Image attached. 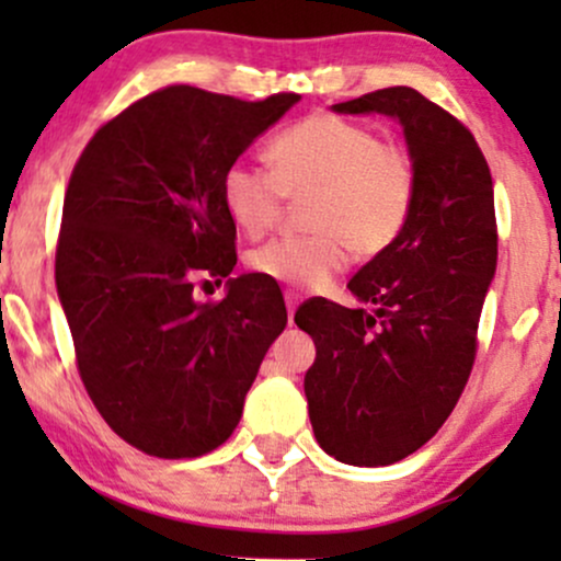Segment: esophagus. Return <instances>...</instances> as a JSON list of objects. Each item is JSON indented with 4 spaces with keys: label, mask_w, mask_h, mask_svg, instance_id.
Instances as JSON below:
<instances>
[{
    "label": "esophagus",
    "mask_w": 561,
    "mask_h": 561,
    "mask_svg": "<svg viewBox=\"0 0 561 561\" xmlns=\"http://www.w3.org/2000/svg\"><path fill=\"white\" fill-rule=\"evenodd\" d=\"M285 302H287L289 321H293V317H295V308H298V302H300V293H295V289H287V293H285Z\"/></svg>",
    "instance_id": "esophagus-1"
}]
</instances>
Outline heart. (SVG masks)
Here are the masks:
<instances>
[{
  "mask_svg": "<svg viewBox=\"0 0 561 561\" xmlns=\"http://www.w3.org/2000/svg\"><path fill=\"white\" fill-rule=\"evenodd\" d=\"M268 169L231 163L221 203L234 227L259 240L287 199H306L313 234L279 237L250 255V268L293 289H324L351 261L375 259L401 237L420 190L416 158L371 126L313 113L268 141Z\"/></svg>",
  "mask_w": 561,
  "mask_h": 561,
  "instance_id": "b5f03b06",
  "label": "heart"
}]
</instances>
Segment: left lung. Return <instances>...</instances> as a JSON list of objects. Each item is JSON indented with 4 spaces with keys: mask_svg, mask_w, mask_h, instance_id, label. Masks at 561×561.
<instances>
[{
    "mask_svg": "<svg viewBox=\"0 0 561 561\" xmlns=\"http://www.w3.org/2000/svg\"><path fill=\"white\" fill-rule=\"evenodd\" d=\"M332 111L401 121L420 171L401 237L347 282L375 311L321 298L295 313L317 345L302 388L319 446L343 465L388 467L443 427L472 371L499 255L493 179L472 131L416 89Z\"/></svg>",
    "mask_w": 561,
    "mask_h": 561,
    "instance_id": "8db88e82",
    "label": "left lung"
}]
</instances>
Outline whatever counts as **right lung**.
<instances>
[{
  "label": "right lung",
  "mask_w": 561,
  "mask_h": 561,
  "mask_svg": "<svg viewBox=\"0 0 561 561\" xmlns=\"http://www.w3.org/2000/svg\"><path fill=\"white\" fill-rule=\"evenodd\" d=\"M298 100L158 89L96 128L70 173L55 282L76 366L113 433L158 459L229 440L287 324L266 276L229 279L216 302L195 287L237 263L224 171Z\"/></svg>",
  "instance_id": "add662e5"
}]
</instances>
